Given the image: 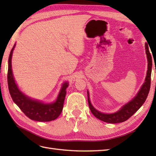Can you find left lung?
<instances>
[{
	"label": "left lung",
	"mask_w": 156,
	"mask_h": 156,
	"mask_svg": "<svg viewBox=\"0 0 156 156\" xmlns=\"http://www.w3.org/2000/svg\"><path fill=\"white\" fill-rule=\"evenodd\" d=\"M145 49H146V54L148 61V69L147 72L146 78H145V82H144L143 86H142L141 88L140 89V92H138L136 97L133 100L129 102L127 104L124 105L122 108H121L120 111L112 114H105L98 111L91 105L90 99H89V94L88 93V102L89 108H90L92 113L96 117L102 121L109 122V123H119V122H124L130 118L135 112H137L139 110V108L141 107L142 105L144 103L150 90L151 73L152 67L151 55L150 50H149V46L147 44H145Z\"/></svg>",
	"instance_id": "left-lung-1"
}]
</instances>
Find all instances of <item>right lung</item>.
Returning a JSON list of instances; mask_svg holds the SVG:
<instances>
[{"label": "right lung", "mask_w": 156, "mask_h": 156, "mask_svg": "<svg viewBox=\"0 0 156 156\" xmlns=\"http://www.w3.org/2000/svg\"><path fill=\"white\" fill-rule=\"evenodd\" d=\"M14 48L15 45L13 46L10 53L7 75L9 90L13 101L24 112V114L31 120L43 122L55 120L59 117L62 111L66 94V90L68 86V83L66 82L63 84L57 100L54 103L44 104L41 102L31 100L26 97L19 90L12 76L11 58Z\"/></svg>", "instance_id": "right-lung-1"}]
</instances>
